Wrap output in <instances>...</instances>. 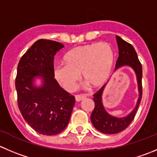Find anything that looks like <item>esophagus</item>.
I'll return each mask as SVG.
<instances>
[{"instance_id":"esophagus-1","label":"esophagus","mask_w":157,"mask_h":157,"mask_svg":"<svg viewBox=\"0 0 157 157\" xmlns=\"http://www.w3.org/2000/svg\"><path fill=\"white\" fill-rule=\"evenodd\" d=\"M86 95H84V94H82V95H76L75 100L77 101V102H80V101L83 100L84 98H86Z\"/></svg>"}]
</instances>
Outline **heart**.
Masks as SVG:
<instances>
[{"instance_id":"heart-1","label":"heart","mask_w":157,"mask_h":157,"mask_svg":"<svg viewBox=\"0 0 157 157\" xmlns=\"http://www.w3.org/2000/svg\"><path fill=\"white\" fill-rule=\"evenodd\" d=\"M65 65H58L54 72L56 79L68 90L74 89L82 74L92 88H99L109 79L115 62L113 47L105 42L78 46L64 56Z\"/></svg>"}]
</instances>
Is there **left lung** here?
<instances>
[{
	"label": "left lung",
	"instance_id": "obj_1",
	"mask_svg": "<svg viewBox=\"0 0 157 157\" xmlns=\"http://www.w3.org/2000/svg\"><path fill=\"white\" fill-rule=\"evenodd\" d=\"M116 41L119 47V58L116 61L115 70L124 65H128L133 68L136 74L140 97L135 109L132 110L130 114L126 117L117 118L107 113L102 105V95L105 85L102 86L96 93L94 94L93 100L95 102V108L91 115V120L94 127L97 130L105 134L118 133L124 130L130 125L135 117L143 95V86H142L143 68L137 56L136 52L132 44L122 39L119 36H116Z\"/></svg>",
	"mask_w": 157,
	"mask_h": 157
}]
</instances>
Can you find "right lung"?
Listing matches in <instances>:
<instances>
[{
    "instance_id": "add662e5",
    "label": "right lung",
    "mask_w": 157,
    "mask_h": 157,
    "mask_svg": "<svg viewBox=\"0 0 157 157\" xmlns=\"http://www.w3.org/2000/svg\"><path fill=\"white\" fill-rule=\"evenodd\" d=\"M64 48L62 43L39 39L25 52L17 65L15 87L22 116L38 133L57 135L68 126L75 105L74 95L55 80L54 59ZM44 80L41 87L33 85L34 78Z\"/></svg>"
}]
</instances>
